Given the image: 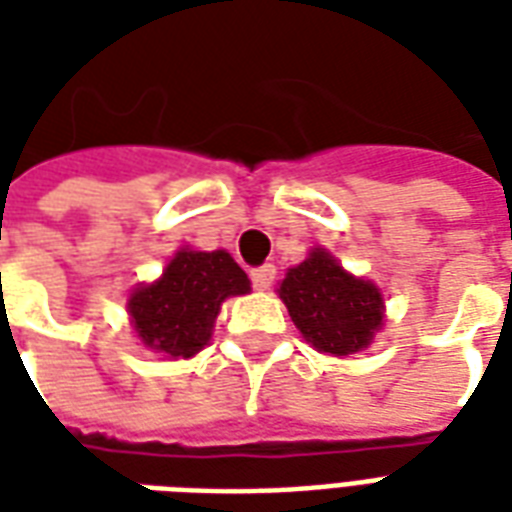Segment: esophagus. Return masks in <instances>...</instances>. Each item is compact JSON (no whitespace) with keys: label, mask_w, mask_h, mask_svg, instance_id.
I'll return each instance as SVG.
<instances>
[{"label":"esophagus","mask_w":512,"mask_h":512,"mask_svg":"<svg viewBox=\"0 0 512 512\" xmlns=\"http://www.w3.org/2000/svg\"><path fill=\"white\" fill-rule=\"evenodd\" d=\"M249 277H252V285H255L257 290H266L271 288V282H274V277H277V268L271 266V263H263V266H257L249 271Z\"/></svg>","instance_id":"obj_1"}]
</instances>
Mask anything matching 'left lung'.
<instances>
[{"label":"left lung","instance_id":"1","mask_svg":"<svg viewBox=\"0 0 512 512\" xmlns=\"http://www.w3.org/2000/svg\"><path fill=\"white\" fill-rule=\"evenodd\" d=\"M279 299L304 340L334 356L367 348L384 318V299L376 285L351 277L323 249L290 268L279 285Z\"/></svg>","mask_w":512,"mask_h":512}]
</instances>
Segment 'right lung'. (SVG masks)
Returning <instances> with one entry per match:
<instances>
[{
    "label": "right lung",
    "instance_id": "add662e5",
    "mask_svg": "<svg viewBox=\"0 0 512 512\" xmlns=\"http://www.w3.org/2000/svg\"><path fill=\"white\" fill-rule=\"evenodd\" d=\"M249 290V277L227 252H189L169 260L164 277L131 293L128 312L147 348L189 359L211 337L227 296Z\"/></svg>",
    "mask_w": 512,
    "mask_h": 512
}]
</instances>
